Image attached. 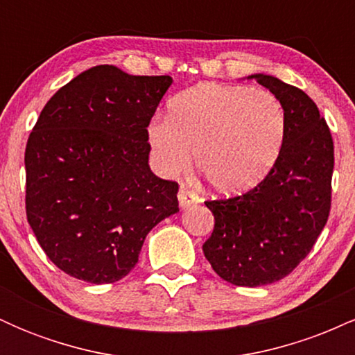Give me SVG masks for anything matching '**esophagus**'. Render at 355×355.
<instances>
[{
	"mask_svg": "<svg viewBox=\"0 0 355 355\" xmlns=\"http://www.w3.org/2000/svg\"><path fill=\"white\" fill-rule=\"evenodd\" d=\"M178 203H180L182 209L185 207L193 205V203H198V195L195 193L193 190H190L189 187L182 185L180 190H178Z\"/></svg>",
	"mask_w": 355,
	"mask_h": 355,
	"instance_id": "obj_1",
	"label": "esophagus"
}]
</instances>
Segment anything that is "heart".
<instances>
[{
  "instance_id": "b5f03b06",
  "label": "heart",
  "mask_w": 355,
  "mask_h": 355,
  "mask_svg": "<svg viewBox=\"0 0 355 355\" xmlns=\"http://www.w3.org/2000/svg\"><path fill=\"white\" fill-rule=\"evenodd\" d=\"M285 132V110L272 92L202 83L175 95L168 118H155L146 137L162 173L185 172L195 152L197 168L211 189L237 193L274 168Z\"/></svg>"
}]
</instances>
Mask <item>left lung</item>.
<instances>
[{
    "mask_svg": "<svg viewBox=\"0 0 355 355\" xmlns=\"http://www.w3.org/2000/svg\"><path fill=\"white\" fill-rule=\"evenodd\" d=\"M250 78L285 110L282 152L252 190L205 202L215 225L203 243L211 268L242 287L277 282L307 257L331 214L334 172L331 130L311 96L275 76Z\"/></svg>",
    "mask_w": 355,
    "mask_h": 355,
    "instance_id": "8db88e82",
    "label": "left lung"
}]
</instances>
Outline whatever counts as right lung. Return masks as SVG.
Instances as JSON below:
<instances>
[{
    "mask_svg": "<svg viewBox=\"0 0 355 355\" xmlns=\"http://www.w3.org/2000/svg\"><path fill=\"white\" fill-rule=\"evenodd\" d=\"M170 85L168 75L98 64L40 113L24 152L26 218L64 274L89 284L123 279L146 234L178 211V183L150 170L146 137Z\"/></svg>",
    "mask_w": 355,
    "mask_h": 355,
    "instance_id": "obj_1",
    "label": "right lung"
}]
</instances>
